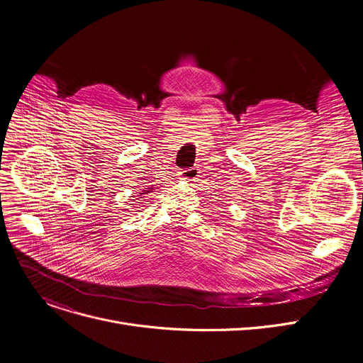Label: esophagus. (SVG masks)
<instances>
[{
  "label": "esophagus",
  "instance_id": "34e87169",
  "mask_svg": "<svg viewBox=\"0 0 363 363\" xmlns=\"http://www.w3.org/2000/svg\"><path fill=\"white\" fill-rule=\"evenodd\" d=\"M199 169L197 167H191V169H185L182 172H179V177L188 182H196L199 178Z\"/></svg>",
  "mask_w": 363,
  "mask_h": 363
}]
</instances>
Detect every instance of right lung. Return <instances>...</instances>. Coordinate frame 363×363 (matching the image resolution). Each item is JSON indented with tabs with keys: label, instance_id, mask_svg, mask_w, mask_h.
<instances>
[{
	"label": "right lung",
	"instance_id": "right-lung-1",
	"mask_svg": "<svg viewBox=\"0 0 363 363\" xmlns=\"http://www.w3.org/2000/svg\"><path fill=\"white\" fill-rule=\"evenodd\" d=\"M143 194H145V193H143Z\"/></svg>",
	"mask_w": 363,
	"mask_h": 363
}]
</instances>
